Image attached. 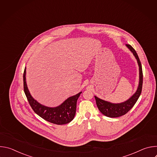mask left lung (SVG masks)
I'll return each instance as SVG.
<instances>
[{
	"mask_svg": "<svg viewBox=\"0 0 157 157\" xmlns=\"http://www.w3.org/2000/svg\"><path fill=\"white\" fill-rule=\"evenodd\" d=\"M126 46L137 59L139 66V86L136 92L134 93L132 96H131L128 100L121 103H111L110 102L101 99L96 96H94L96 101V104L99 110L102 114L109 117H118L127 114L133 107V106L135 105L142 93L143 84V73L140 61L139 59L137 53H136V50L133 49V48L131 45H130V44H126Z\"/></svg>",
	"mask_w": 157,
	"mask_h": 157,
	"instance_id": "left-lung-1",
	"label": "left lung"
}]
</instances>
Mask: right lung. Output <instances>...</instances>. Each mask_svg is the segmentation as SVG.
<instances>
[{
    "instance_id": "1",
    "label": "right lung",
    "mask_w": 157,
    "mask_h": 157,
    "mask_svg": "<svg viewBox=\"0 0 157 157\" xmlns=\"http://www.w3.org/2000/svg\"><path fill=\"white\" fill-rule=\"evenodd\" d=\"M25 76L26 68L24 73V92L31 107L37 115L48 122L57 125L68 124L74 119L76 110L77 101L82 92L68 98L57 107H47L38 102L31 96L27 85Z\"/></svg>"
}]
</instances>
